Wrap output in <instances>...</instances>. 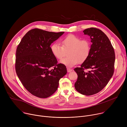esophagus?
Returning a JSON list of instances; mask_svg holds the SVG:
<instances>
[{
  "instance_id": "34e87169",
  "label": "esophagus",
  "mask_w": 127,
  "mask_h": 127,
  "mask_svg": "<svg viewBox=\"0 0 127 127\" xmlns=\"http://www.w3.org/2000/svg\"><path fill=\"white\" fill-rule=\"evenodd\" d=\"M67 72H70L71 71H72V69H71V68H67Z\"/></svg>"
}]
</instances>
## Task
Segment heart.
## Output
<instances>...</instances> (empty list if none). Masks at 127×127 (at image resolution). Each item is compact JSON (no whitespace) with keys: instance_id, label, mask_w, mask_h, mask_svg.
Listing matches in <instances>:
<instances>
[{"instance_id":"1","label":"heart","mask_w":127,"mask_h":127,"mask_svg":"<svg viewBox=\"0 0 127 127\" xmlns=\"http://www.w3.org/2000/svg\"><path fill=\"white\" fill-rule=\"evenodd\" d=\"M62 46L54 43L50 49L53 56L61 59L68 51V57L63 58L60 63L68 67H72L79 63H83L88 58L91 50V43L87 39L81 40L74 34H69L62 41Z\"/></svg>"}]
</instances>
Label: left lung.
Here are the masks:
<instances>
[{
  "label": "left lung",
  "mask_w": 127,
  "mask_h": 127,
  "mask_svg": "<svg viewBox=\"0 0 127 127\" xmlns=\"http://www.w3.org/2000/svg\"><path fill=\"white\" fill-rule=\"evenodd\" d=\"M83 32L89 36L92 44L88 58L74 69L78 75L74 86L81 94L91 95L101 91L113 76L115 54L110 40L100 30L90 28ZM86 68L88 71L84 70Z\"/></svg>",
  "instance_id": "left-lung-1"
}]
</instances>
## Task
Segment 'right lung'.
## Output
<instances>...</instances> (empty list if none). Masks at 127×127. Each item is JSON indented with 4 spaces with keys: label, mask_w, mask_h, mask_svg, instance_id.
I'll return each mask as SVG.
<instances>
[{
    "label": "right lung",
    "mask_w": 127,
    "mask_h": 127,
    "mask_svg": "<svg viewBox=\"0 0 127 127\" xmlns=\"http://www.w3.org/2000/svg\"><path fill=\"white\" fill-rule=\"evenodd\" d=\"M64 32L34 29L22 38L16 51L15 70L23 85L32 95L47 98L55 93L67 73L66 66L57 64L50 45ZM53 66L54 68H50Z\"/></svg>",
    "instance_id": "1"
}]
</instances>
